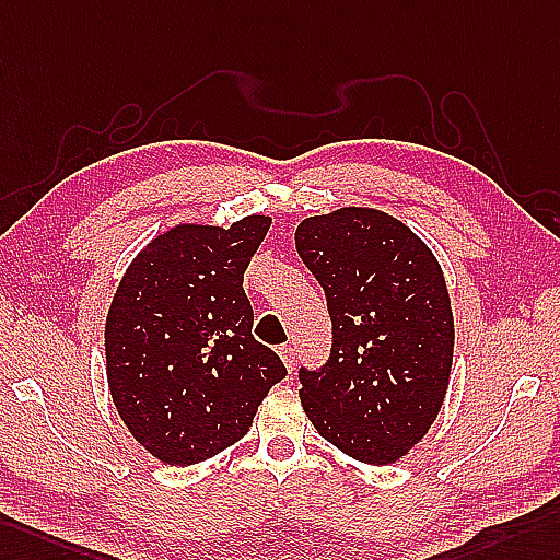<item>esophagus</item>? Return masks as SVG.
<instances>
[{
	"mask_svg": "<svg viewBox=\"0 0 560 560\" xmlns=\"http://www.w3.org/2000/svg\"><path fill=\"white\" fill-rule=\"evenodd\" d=\"M278 353H280V359H282L284 368H288V371L292 373V371H294V349H292V345L278 347Z\"/></svg>",
	"mask_w": 560,
	"mask_h": 560,
	"instance_id": "1",
	"label": "esophagus"
}]
</instances>
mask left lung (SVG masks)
<instances>
[{"label": "left lung", "mask_w": 560, "mask_h": 560, "mask_svg": "<svg viewBox=\"0 0 560 560\" xmlns=\"http://www.w3.org/2000/svg\"><path fill=\"white\" fill-rule=\"evenodd\" d=\"M294 240L332 318L330 361L299 371L304 413L339 452L389 466L446 397L454 313L442 266L411 228L365 207L304 218Z\"/></svg>", "instance_id": "left-lung-1"}]
</instances>
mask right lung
Segmentation results:
<instances>
[{
  "mask_svg": "<svg viewBox=\"0 0 560 560\" xmlns=\"http://www.w3.org/2000/svg\"><path fill=\"white\" fill-rule=\"evenodd\" d=\"M268 228V215L180 223L122 272L104 327L106 380L120 420L161 463L195 466L240 442L288 375L254 339L242 288Z\"/></svg>",
  "mask_w": 560,
  "mask_h": 560,
  "instance_id": "right-lung-1",
  "label": "right lung"
}]
</instances>
